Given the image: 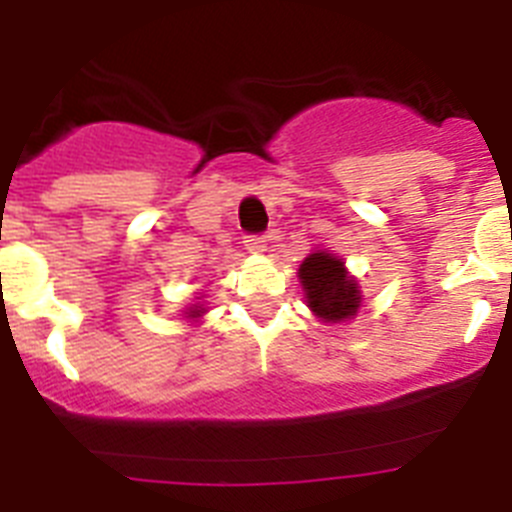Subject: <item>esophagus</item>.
Instances as JSON below:
<instances>
[{"label":"esophagus","mask_w":512,"mask_h":512,"mask_svg":"<svg viewBox=\"0 0 512 512\" xmlns=\"http://www.w3.org/2000/svg\"><path fill=\"white\" fill-rule=\"evenodd\" d=\"M246 248L251 253H266L269 251V235H248Z\"/></svg>","instance_id":"34e87169"}]
</instances>
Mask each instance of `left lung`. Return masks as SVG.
<instances>
[{
    "instance_id": "1",
    "label": "left lung",
    "mask_w": 512,
    "mask_h": 512,
    "mask_svg": "<svg viewBox=\"0 0 512 512\" xmlns=\"http://www.w3.org/2000/svg\"><path fill=\"white\" fill-rule=\"evenodd\" d=\"M300 282L305 300L323 323L351 320L361 307V289L346 271L343 259L328 251L310 253L300 264Z\"/></svg>"
}]
</instances>
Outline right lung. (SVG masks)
<instances>
[{
    "mask_svg": "<svg viewBox=\"0 0 512 512\" xmlns=\"http://www.w3.org/2000/svg\"><path fill=\"white\" fill-rule=\"evenodd\" d=\"M202 312H205V307H202V305H194V307H189V310H187V318H189V320L200 318Z\"/></svg>",
    "mask_w": 512,
    "mask_h": 512,
    "instance_id": "add662e5",
    "label": "right lung"
}]
</instances>
